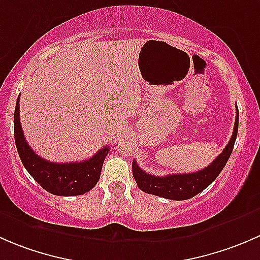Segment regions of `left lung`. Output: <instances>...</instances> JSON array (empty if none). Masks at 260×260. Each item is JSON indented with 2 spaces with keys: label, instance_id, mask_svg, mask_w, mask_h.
I'll return each mask as SVG.
<instances>
[{
  "label": "left lung",
  "instance_id": "8db88e82",
  "mask_svg": "<svg viewBox=\"0 0 260 260\" xmlns=\"http://www.w3.org/2000/svg\"><path fill=\"white\" fill-rule=\"evenodd\" d=\"M238 125H239V111L237 107V117H235L234 131L229 143L224 151L212 161L205 169L200 170L193 174H174L166 176H153L140 169L137 162L133 161L132 171L137 186L143 192L152 195L161 196L170 200H187L205 190L209 185L219 176L224 166L226 165L238 135Z\"/></svg>",
  "mask_w": 260,
  "mask_h": 260
}]
</instances>
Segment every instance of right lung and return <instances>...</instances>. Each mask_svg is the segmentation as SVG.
Listing matches in <instances>:
<instances>
[{"label":"right lung","instance_id":"right-lung-1","mask_svg":"<svg viewBox=\"0 0 260 260\" xmlns=\"http://www.w3.org/2000/svg\"><path fill=\"white\" fill-rule=\"evenodd\" d=\"M15 142L18 156L28 174L36 182L52 195L78 196L90 191L101 177L102 166L109 147H104L85 161L55 164L38 156L26 142L20 123V98H17L14 115Z\"/></svg>","mask_w":260,"mask_h":260}]
</instances>
